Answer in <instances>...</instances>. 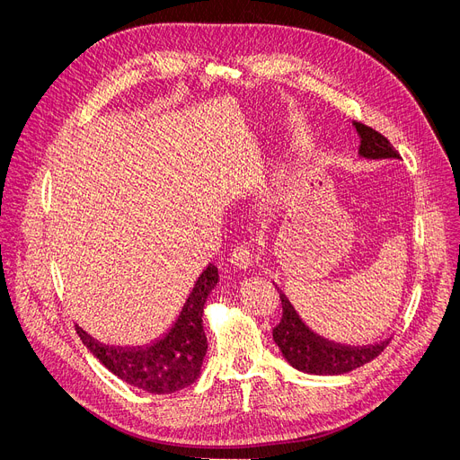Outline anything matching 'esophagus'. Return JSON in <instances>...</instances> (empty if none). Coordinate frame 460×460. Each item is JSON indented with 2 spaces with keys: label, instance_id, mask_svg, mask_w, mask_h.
Segmentation results:
<instances>
[{
  "label": "esophagus",
  "instance_id": "1",
  "mask_svg": "<svg viewBox=\"0 0 460 460\" xmlns=\"http://www.w3.org/2000/svg\"><path fill=\"white\" fill-rule=\"evenodd\" d=\"M253 261H255V249H253V243H240L236 245V249L231 255V264L238 270H249L253 266Z\"/></svg>",
  "mask_w": 460,
  "mask_h": 460
}]
</instances>
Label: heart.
Segmentation results:
<instances>
[{
  "instance_id": "heart-1",
  "label": "heart",
  "mask_w": 460,
  "mask_h": 460,
  "mask_svg": "<svg viewBox=\"0 0 460 460\" xmlns=\"http://www.w3.org/2000/svg\"><path fill=\"white\" fill-rule=\"evenodd\" d=\"M291 164H294V166H297V164H299V159H296V161H291Z\"/></svg>"
}]
</instances>
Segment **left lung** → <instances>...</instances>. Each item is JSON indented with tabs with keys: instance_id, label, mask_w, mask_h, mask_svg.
<instances>
[{
	"instance_id": "obj_1",
	"label": "left lung",
	"mask_w": 460,
	"mask_h": 460,
	"mask_svg": "<svg viewBox=\"0 0 460 460\" xmlns=\"http://www.w3.org/2000/svg\"><path fill=\"white\" fill-rule=\"evenodd\" d=\"M354 128L359 136V155L365 159H400L398 150L389 143L385 136L367 127L363 122H354ZM282 319L273 328V340L279 345L286 361L297 370L317 374V376H336L350 372L374 358H378L391 338L380 343L367 347H350L328 341L315 332H312L296 308L291 306L288 297L280 294Z\"/></svg>"
}]
</instances>
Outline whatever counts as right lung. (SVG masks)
<instances>
[{"mask_svg": "<svg viewBox=\"0 0 460 460\" xmlns=\"http://www.w3.org/2000/svg\"><path fill=\"white\" fill-rule=\"evenodd\" d=\"M218 284L217 266L208 264L198 277L176 323L157 341L145 347H111L76 326L90 352L117 378L152 394H169L192 385L207 354L203 308Z\"/></svg>", "mask_w": 460, "mask_h": 460, "instance_id": "obj_1", "label": "right lung"}]
</instances>
